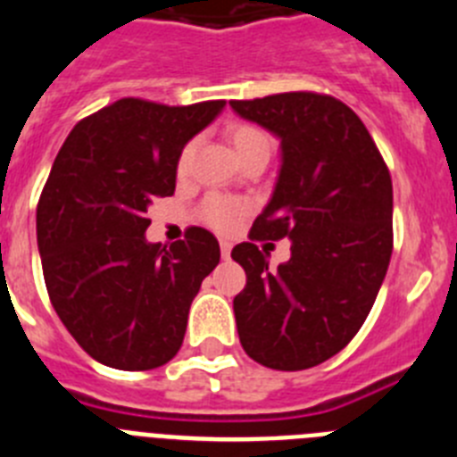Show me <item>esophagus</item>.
Returning a JSON list of instances; mask_svg holds the SVG:
<instances>
[{
    "label": "esophagus",
    "instance_id": "obj_1",
    "mask_svg": "<svg viewBox=\"0 0 457 457\" xmlns=\"http://www.w3.org/2000/svg\"><path fill=\"white\" fill-rule=\"evenodd\" d=\"M220 249H221V258H224V261H228V258H231V242L221 240Z\"/></svg>",
    "mask_w": 457,
    "mask_h": 457
}]
</instances>
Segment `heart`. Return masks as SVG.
I'll list each match as a JSON object with an SVG mask.
<instances>
[{"label":"heart","mask_w":457,"mask_h":457,"mask_svg":"<svg viewBox=\"0 0 457 457\" xmlns=\"http://www.w3.org/2000/svg\"><path fill=\"white\" fill-rule=\"evenodd\" d=\"M226 137H228V144L233 146L236 155L240 157V162L245 164L247 160L253 157H270L272 151V139H270L268 132L263 128H258L253 123H233L226 128ZM192 146H185L183 153L179 157V173L183 176L189 169L192 162ZM247 212V204L240 199H233V196H208L201 205V217H204L205 224H210L217 231H231L233 226L245 217Z\"/></svg>","instance_id":"obj_1"}]
</instances>
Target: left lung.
I'll return each mask as SVG.
<instances>
[{
	"instance_id": "left-lung-1",
	"label": "left lung",
	"mask_w": 457,
	"mask_h": 457,
	"mask_svg": "<svg viewBox=\"0 0 457 457\" xmlns=\"http://www.w3.org/2000/svg\"><path fill=\"white\" fill-rule=\"evenodd\" d=\"M237 116L281 141L272 199L233 261L247 286L233 300L237 337L253 361L304 370L341 353L385 281L394 249V187L366 125L332 96L293 91L231 100ZM291 240L270 270L253 239Z\"/></svg>"
}]
</instances>
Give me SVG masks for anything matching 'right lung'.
<instances>
[{
	"instance_id": "right-lung-1",
	"label": "right lung",
	"mask_w": 457,
	"mask_h": 457,
	"mask_svg": "<svg viewBox=\"0 0 457 457\" xmlns=\"http://www.w3.org/2000/svg\"><path fill=\"white\" fill-rule=\"evenodd\" d=\"M224 104L116 100L79 120L52 164L36 208L43 277L56 316L100 364L151 370L183 345L220 242L199 226L171 247L148 242L146 212L171 196L185 144Z\"/></svg>"
}]
</instances>
